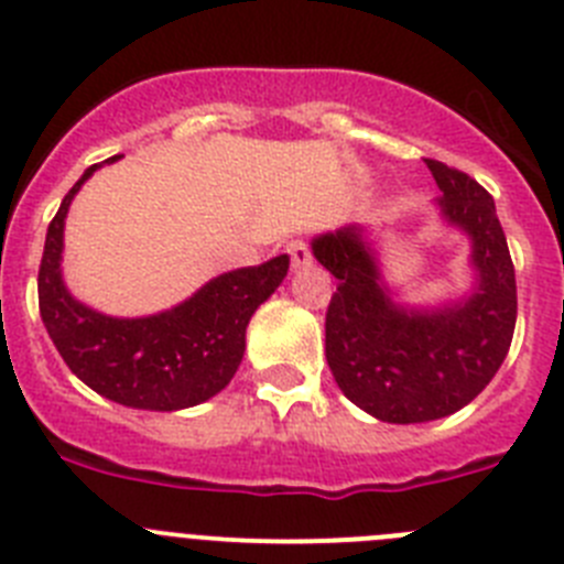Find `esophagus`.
I'll return each instance as SVG.
<instances>
[{
	"mask_svg": "<svg viewBox=\"0 0 564 564\" xmlns=\"http://www.w3.org/2000/svg\"><path fill=\"white\" fill-rule=\"evenodd\" d=\"M286 252H289V258H292V270H303V267H308V263H312V250H308V241H303V238H294V241H289Z\"/></svg>",
	"mask_w": 564,
	"mask_h": 564,
	"instance_id": "obj_1",
	"label": "esophagus"
}]
</instances>
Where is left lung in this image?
<instances>
[{
  "instance_id": "obj_1",
  "label": "left lung",
  "mask_w": 564,
  "mask_h": 564,
  "mask_svg": "<svg viewBox=\"0 0 564 564\" xmlns=\"http://www.w3.org/2000/svg\"><path fill=\"white\" fill-rule=\"evenodd\" d=\"M441 187L438 207L471 238L475 289L444 308L390 301L362 227L312 241L337 292L326 312V359L348 399L390 424H421L469 404L503 365L517 323V281L495 199L478 182L424 160Z\"/></svg>"
}]
</instances>
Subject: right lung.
I'll return each mask as SVG.
<instances>
[{"label": "right lung", "instance_id": "1", "mask_svg": "<svg viewBox=\"0 0 564 564\" xmlns=\"http://www.w3.org/2000/svg\"><path fill=\"white\" fill-rule=\"evenodd\" d=\"M98 169L84 171L47 227L39 267L44 328L75 377L111 402L162 413L207 402L227 388L241 365L247 323L286 278L289 256L213 278L169 312L134 319L106 317L75 301L61 278L69 202Z\"/></svg>", "mask_w": 564, "mask_h": 564}]
</instances>
